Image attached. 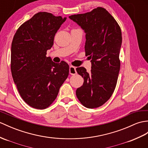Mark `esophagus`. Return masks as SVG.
Masks as SVG:
<instances>
[{"instance_id": "obj_1", "label": "esophagus", "mask_w": 148, "mask_h": 148, "mask_svg": "<svg viewBox=\"0 0 148 148\" xmlns=\"http://www.w3.org/2000/svg\"><path fill=\"white\" fill-rule=\"evenodd\" d=\"M69 73L71 75L76 74L77 71H76V69H75V67H74L73 66H71L69 67Z\"/></svg>"}]
</instances>
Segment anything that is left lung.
I'll return each instance as SVG.
<instances>
[{"label":"left lung","mask_w":148,"mask_h":148,"mask_svg":"<svg viewBox=\"0 0 148 148\" xmlns=\"http://www.w3.org/2000/svg\"><path fill=\"white\" fill-rule=\"evenodd\" d=\"M69 18L84 31L86 56L91 59L90 73L83 67L76 68L84 77L83 85L77 89L76 96L85 107L98 108L108 100L116 87L121 67V27L103 8Z\"/></svg>","instance_id":"left-lung-1"}]
</instances>
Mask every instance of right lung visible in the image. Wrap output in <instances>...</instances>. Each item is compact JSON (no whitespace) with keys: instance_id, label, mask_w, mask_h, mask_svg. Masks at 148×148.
I'll return each instance as SVG.
<instances>
[{"instance_id":"add662e5","label":"right lung","mask_w":148,"mask_h":148,"mask_svg":"<svg viewBox=\"0 0 148 148\" xmlns=\"http://www.w3.org/2000/svg\"><path fill=\"white\" fill-rule=\"evenodd\" d=\"M66 18L40 12L17 30L11 45V69L14 82L26 103L45 109L57 97L68 77L69 66L64 61L56 64L47 51Z\"/></svg>"}]
</instances>
